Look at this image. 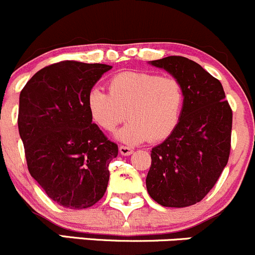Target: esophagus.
Masks as SVG:
<instances>
[{"label": "esophagus", "instance_id": "obj_1", "mask_svg": "<svg viewBox=\"0 0 255 255\" xmlns=\"http://www.w3.org/2000/svg\"><path fill=\"white\" fill-rule=\"evenodd\" d=\"M133 152V150L129 148V146H126V145H120V154L121 155H125V156H127V155H130Z\"/></svg>", "mask_w": 255, "mask_h": 255}]
</instances>
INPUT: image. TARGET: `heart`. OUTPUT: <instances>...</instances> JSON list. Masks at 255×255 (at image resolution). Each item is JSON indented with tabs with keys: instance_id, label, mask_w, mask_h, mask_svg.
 <instances>
[{
	"instance_id": "b5f03b06",
	"label": "heart",
	"mask_w": 255,
	"mask_h": 255,
	"mask_svg": "<svg viewBox=\"0 0 255 255\" xmlns=\"http://www.w3.org/2000/svg\"><path fill=\"white\" fill-rule=\"evenodd\" d=\"M107 90L93 88L87 96L90 117L105 132L117 133L127 144L161 141L176 129L184 103L183 87L173 77L149 72H121L107 82ZM126 114H125L124 112Z\"/></svg>"
}]
</instances>
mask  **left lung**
<instances>
[{
	"label": "left lung",
	"instance_id": "1",
	"mask_svg": "<svg viewBox=\"0 0 255 255\" xmlns=\"http://www.w3.org/2000/svg\"><path fill=\"white\" fill-rule=\"evenodd\" d=\"M183 87L184 103L172 134L151 149L150 197L162 206L200 202L218 182L231 150L232 110L220 80L182 56L150 61Z\"/></svg>",
	"mask_w": 255,
	"mask_h": 255
}]
</instances>
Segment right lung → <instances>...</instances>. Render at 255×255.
Masks as SVG:
<instances>
[{"label":"right lung","mask_w":255,"mask_h":255,"mask_svg":"<svg viewBox=\"0 0 255 255\" xmlns=\"http://www.w3.org/2000/svg\"><path fill=\"white\" fill-rule=\"evenodd\" d=\"M111 68L62 61L36 72L20 92L18 129L28 170L64 208H89L106 192L119 146L93 123L87 96Z\"/></svg>","instance_id":"add662e5"}]
</instances>
